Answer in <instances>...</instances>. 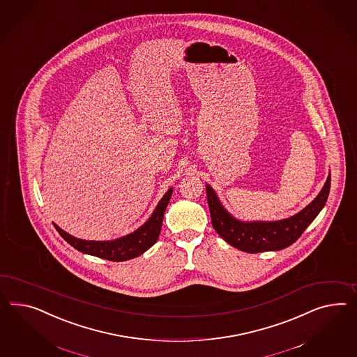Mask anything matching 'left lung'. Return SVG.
<instances>
[{
	"label": "left lung",
	"mask_w": 357,
	"mask_h": 357,
	"mask_svg": "<svg viewBox=\"0 0 357 357\" xmlns=\"http://www.w3.org/2000/svg\"><path fill=\"white\" fill-rule=\"evenodd\" d=\"M331 176L328 174L317 197L295 215L280 221L243 222L232 217L222 205L217 193L206 184V197L214 230L223 241L236 250L247 253L280 251L298 241L300 235L322 211L330 192Z\"/></svg>",
	"instance_id": "8db88e82"
}]
</instances>
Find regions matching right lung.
I'll list each match as a JSON object with an SVG mask.
<instances>
[{
  "label": "right lung",
  "instance_id": "right-lung-1",
  "mask_svg": "<svg viewBox=\"0 0 357 357\" xmlns=\"http://www.w3.org/2000/svg\"><path fill=\"white\" fill-rule=\"evenodd\" d=\"M173 193V188H169V191L165 193L164 197L157 204L152 215L149 220L145 222L143 226H140L135 230L126 236L118 238L114 241H83L77 239L75 236L70 235L62 229H59L54 223L56 230L59 235L68 241L70 245H73L75 250L82 253H87L91 256H96L100 259H105L109 261H126L135 259L137 256L143 255L148 251L154 243L158 239V235L162 227V220H164L166 206L170 202Z\"/></svg>",
  "mask_w": 357,
  "mask_h": 357
}]
</instances>
